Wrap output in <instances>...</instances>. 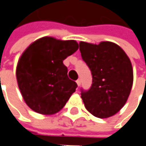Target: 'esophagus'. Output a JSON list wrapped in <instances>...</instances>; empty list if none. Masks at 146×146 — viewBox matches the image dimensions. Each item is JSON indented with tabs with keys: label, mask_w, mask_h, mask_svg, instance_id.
I'll return each mask as SVG.
<instances>
[{
	"label": "esophagus",
	"mask_w": 146,
	"mask_h": 146,
	"mask_svg": "<svg viewBox=\"0 0 146 146\" xmlns=\"http://www.w3.org/2000/svg\"><path fill=\"white\" fill-rule=\"evenodd\" d=\"M76 83H77V84H78V86H80V85H81V79H80V78H78V79H77V81H76Z\"/></svg>",
	"instance_id": "1"
}]
</instances>
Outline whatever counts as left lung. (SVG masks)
I'll use <instances>...</instances> for the list:
<instances>
[{
  "label": "left lung",
  "mask_w": 146,
  "mask_h": 146,
  "mask_svg": "<svg viewBox=\"0 0 146 146\" xmlns=\"http://www.w3.org/2000/svg\"><path fill=\"white\" fill-rule=\"evenodd\" d=\"M83 60L93 81L88 90L81 88L85 108L100 119L113 116L125 105L133 84V69L124 50L110 42L99 45L80 42Z\"/></svg>",
  "instance_id": "8db88e82"
}]
</instances>
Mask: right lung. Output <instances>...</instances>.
I'll use <instances>...</instances> for the list:
<instances>
[{"instance_id": "1", "label": "right lung", "mask_w": 146, "mask_h": 146, "mask_svg": "<svg viewBox=\"0 0 146 146\" xmlns=\"http://www.w3.org/2000/svg\"><path fill=\"white\" fill-rule=\"evenodd\" d=\"M78 49L76 41L45 36L22 53L17 68V79L26 104L35 112H58L75 92L78 84L69 79L63 60Z\"/></svg>"}]
</instances>
